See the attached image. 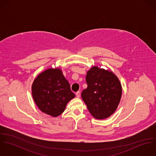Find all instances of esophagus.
<instances>
[{"instance_id": "1", "label": "esophagus", "mask_w": 156, "mask_h": 156, "mask_svg": "<svg viewBox=\"0 0 156 156\" xmlns=\"http://www.w3.org/2000/svg\"><path fill=\"white\" fill-rule=\"evenodd\" d=\"M76 97L77 98H79L80 96V91H77L76 93Z\"/></svg>"}]
</instances>
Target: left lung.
I'll list each match as a JSON object with an SVG mask.
<instances>
[{
    "instance_id": "obj_1",
    "label": "left lung",
    "mask_w": 156,
    "mask_h": 156,
    "mask_svg": "<svg viewBox=\"0 0 156 156\" xmlns=\"http://www.w3.org/2000/svg\"><path fill=\"white\" fill-rule=\"evenodd\" d=\"M88 85L81 94L90 114L96 119L109 118L118 108L122 95L121 84L111 71L94 66L86 76Z\"/></svg>"
}]
</instances>
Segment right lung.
I'll list each match as a JSON object with an SVG mask.
<instances>
[{"label":"right lung","mask_w":156,"mask_h":156,"mask_svg":"<svg viewBox=\"0 0 156 156\" xmlns=\"http://www.w3.org/2000/svg\"><path fill=\"white\" fill-rule=\"evenodd\" d=\"M34 100L43 113L56 117L65 111L69 101L75 97L60 68H48L41 73L32 85Z\"/></svg>","instance_id":"1"}]
</instances>
